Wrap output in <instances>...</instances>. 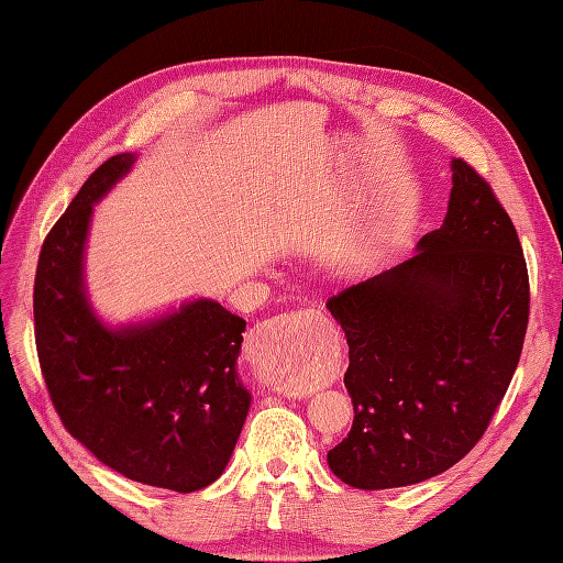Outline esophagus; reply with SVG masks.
<instances>
[{
    "label": "esophagus",
    "instance_id": "1",
    "mask_svg": "<svg viewBox=\"0 0 563 563\" xmlns=\"http://www.w3.org/2000/svg\"><path fill=\"white\" fill-rule=\"evenodd\" d=\"M312 314H319V310L314 312V310H302V312H298V314H291V317H282V319H272L269 323H265V327H261L258 331H255L253 335H251V340L255 345H267V343H272V340H275L279 333L277 331H284V327L286 323H291L294 319H300V317H312Z\"/></svg>",
    "mask_w": 563,
    "mask_h": 563
}]
</instances>
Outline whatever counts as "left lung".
Returning <instances> with one entry per match:
<instances>
[{"instance_id": "obj_1", "label": "left lung", "mask_w": 563, "mask_h": 563, "mask_svg": "<svg viewBox=\"0 0 563 563\" xmlns=\"http://www.w3.org/2000/svg\"><path fill=\"white\" fill-rule=\"evenodd\" d=\"M439 230L416 255L329 298L350 345V434L327 460L340 482L378 490L446 472L486 432L528 327L517 230L490 185L451 159Z\"/></svg>"}]
</instances>
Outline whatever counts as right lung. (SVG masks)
Instances as JSON below:
<instances>
[{
  "label": "right lung",
  "mask_w": 563,
  "mask_h": 563,
  "mask_svg": "<svg viewBox=\"0 0 563 563\" xmlns=\"http://www.w3.org/2000/svg\"><path fill=\"white\" fill-rule=\"evenodd\" d=\"M139 159L100 164L48 232L35 277V338L51 401L77 441L131 482L192 493L228 467L251 406L236 360L246 321L211 298L159 317L103 321L89 300L93 203Z\"/></svg>",
  "instance_id": "1"
}]
</instances>
